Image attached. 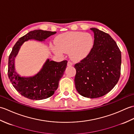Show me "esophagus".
Returning a JSON list of instances; mask_svg holds the SVG:
<instances>
[{
  "label": "esophagus",
  "instance_id": "1",
  "mask_svg": "<svg viewBox=\"0 0 134 134\" xmlns=\"http://www.w3.org/2000/svg\"><path fill=\"white\" fill-rule=\"evenodd\" d=\"M73 65V63L71 61V60H69L68 61V63H67V65L68 66H71V65Z\"/></svg>",
  "mask_w": 134,
  "mask_h": 134
}]
</instances>
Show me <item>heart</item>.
<instances>
[{
  "mask_svg": "<svg viewBox=\"0 0 134 134\" xmlns=\"http://www.w3.org/2000/svg\"><path fill=\"white\" fill-rule=\"evenodd\" d=\"M58 47L53 49L56 53L62 54L70 52L74 59L80 60L90 53L94 45V39L89 33L81 32H67L59 36L56 40Z\"/></svg>",
  "mask_w": 134,
  "mask_h": 134,
  "instance_id": "obj_1",
  "label": "heart"
}]
</instances>
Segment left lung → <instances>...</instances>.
I'll use <instances>...</instances> for the list:
<instances>
[{
    "instance_id": "1",
    "label": "left lung",
    "mask_w": 134,
    "mask_h": 134,
    "mask_svg": "<svg viewBox=\"0 0 134 134\" xmlns=\"http://www.w3.org/2000/svg\"><path fill=\"white\" fill-rule=\"evenodd\" d=\"M94 35L90 53L74 65L76 90L85 97H100L117 84L121 72V55L115 41L108 33L91 28Z\"/></svg>"
}]
</instances>
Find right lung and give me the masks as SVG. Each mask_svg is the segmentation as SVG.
<instances>
[{"mask_svg":"<svg viewBox=\"0 0 134 134\" xmlns=\"http://www.w3.org/2000/svg\"><path fill=\"white\" fill-rule=\"evenodd\" d=\"M56 32L35 30L20 38L13 48L8 57V76L16 90L25 97L40 100L52 96L59 86L60 79L66 69L67 60L60 62L50 61L48 59L40 71L32 77L19 76L14 69V59L20 47L25 41L30 39L44 41Z\"/></svg>","mask_w":134,"mask_h":134,"instance_id":"obj_1","label":"right lung"}]
</instances>
